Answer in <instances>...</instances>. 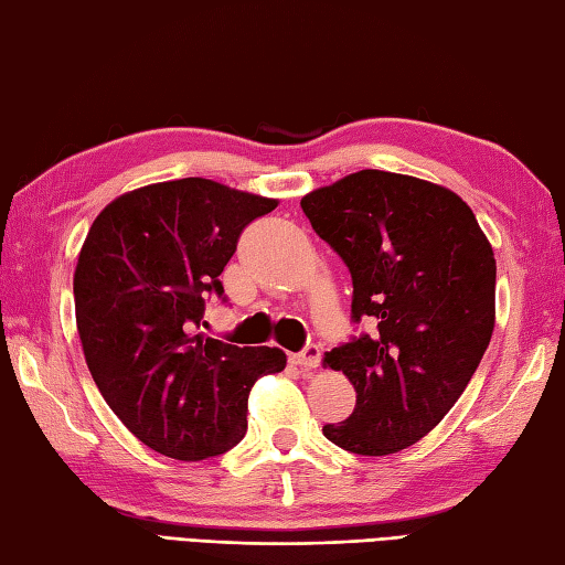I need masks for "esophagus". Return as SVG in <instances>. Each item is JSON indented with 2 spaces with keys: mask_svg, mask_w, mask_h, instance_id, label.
Segmentation results:
<instances>
[{
  "mask_svg": "<svg viewBox=\"0 0 565 565\" xmlns=\"http://www.w3.org/2000/svg\"><path fill=\"white\" fill-rule=\"evenodd\" d=\"M291 362L301 370H316L318 362H320V348L318 345H306L303 352H296V355H291Z\"/></svg>",
  "mask_w": 565,
  "mask_h": 565,
  "instance_id": "34e87169",
  "label": "esophagus"
}]
</instances>
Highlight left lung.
<instances>
[{
  "label": "left lung",
  "instance_id": "8db88e82",
  "mask_svg": "<svg viewBox=\"0 0 565 565\" xmlns=\"http://www.w3.org/2000/svg\"><path fill=\"white\" fill-rule=\"evenodd\" d=\"M301 207L348 264L352 320L377 326L326 352L358 404L323 434L358 456L399 452L444 422L490 345V239L458 193L404 173H350L303 195Z\"/></svg>",
  "mask_w": 565,
  "mask_h": 565
}]
</instances>
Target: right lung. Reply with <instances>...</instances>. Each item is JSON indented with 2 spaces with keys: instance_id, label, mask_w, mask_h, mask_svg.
Returning <instances> with one entry per match:
<instances>
[{
  "instance_id": "right-lung-1",
  "label": "right lung",
  "mask_w": 565,
  "mask_h": 565,
  "mask_svg": "<svg viewBox=\"0 0 565 565\" xmlns=\"http://www.w3.org/2000/svg\"><path fill=\"white\" fill-rule=\"evenodd\" d=\"M276 203L207 179L163 181L115 198L87 232L73 276L87 370L161 456L205 460L237 446L254 382L286 367L279 348L201 333L242 230Z\"/></svg>"
}]
</instances>
